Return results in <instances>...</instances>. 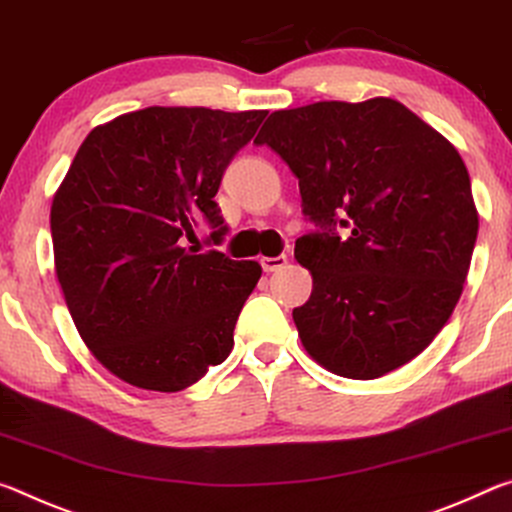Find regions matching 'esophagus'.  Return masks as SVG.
Segmentation results:
<instances>
[{
  "instance_id": "1",
  "label": "esophagus",
  "mask_w": 512,
  "mask_h": 512,
  "mask_svg": "<svg viewBox=\"0 0 512 512\" xmlns=\"http://www.w3.org/2000/svg\"><path fill=\"white\" fill-rule=\"evenodd\" d=\"M288 263V256L286 254H281V256H274V258H270V256H263L261 258V265H263V270L265 272H276V270H281L283 265Z\"/></svg>"
}]
</instances>
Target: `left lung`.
I'll list each match as a JSON object with an SVG mask.
<instances>
[{"instance_id":"8db88e82","label":"left lung","mask_w":512,"mask_h":512,"mask_svg":"<svg viewBox=\"0 0 512 512\" xmlns=\"http://www.w3.org/2000/svg\"><path fill=\"white\" fill-rule=\"evenodd\" d=\"M254 142L288 163L322 229L295 242L313 276L292 311L308 356L370 381L422 354L454 313L479 233L458 149L390 97L274 111Z\"/></svg>"}]
</instances>
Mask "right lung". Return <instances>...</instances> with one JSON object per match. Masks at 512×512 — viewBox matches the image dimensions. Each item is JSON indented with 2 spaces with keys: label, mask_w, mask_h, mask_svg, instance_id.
Here are the masks:
<instances>
[{
  "label": "right lung",
  "mask_w": 512,
  "mask_h": 512,
  "mask_svg": "<svg viewBox=\"0 0 512 512\" xmlns=\"http://www.w3.org/2000/svg\"><path fill=\"white\" fill-rule=\"evenodd\" d=\"M267 111L149 106L99 124L52 201L56 279L90 354L142 390L179 392L233 349L256 261L183 247Z\"/></svg>",
  "instance_id": "right-lung-1"
}]
</instances>
